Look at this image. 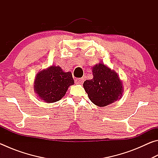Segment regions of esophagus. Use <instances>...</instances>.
I'll return each mask as SVG.
<instances>
[{
	"label": "esophagus",
	"instance_id": "obj_1",
	"mask_svg": "<svg viewBox=\"0 0 158 158\" xmlns=\"http://www.w3.org/2000/svg\"><path fill=\"white\" fill-rule=\"evenodd\" d=\"M84 78H78V79H76L74 81H75L76 84H82L83 83H84Z\"/></svg>",
	"mask_w": 158,
	"mask_h": 158
}]
</instances>
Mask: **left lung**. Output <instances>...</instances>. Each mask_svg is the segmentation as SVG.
<instances>
[{
    "mask_svg": "<svg viewBox=\"0 0 158 158\" xmlns=\"http://www.w3.org/2000/svg\"><path fill=\"white\" fill-rule=\"evenodd\" d=\"M93 77L85 80L83 86L90 100L100 107L120 100L123 93V85L118 73L102 63L92 68Z\"/></svg>",
    "mask_w": 158,
    "mask_h": 158,
    "instance_id": "obj_1",
    "label": "left lung"
}]
</instances>
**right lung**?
<instances>
[{"label": "right lung", "instance_id": "add662e5", "mask_svg": "<svg viewBox=\"0 0 158 158\" xmlns=\"http://www.w3.org/2000/svg\"><path fill=\"white\" fill-rule=\"evenodd\" d=\"M74 84L71 72H64L60 66L52 65L38 72L34 80L33 89L40 100L53 103L64 97Z\"/></svg>", "mask_w": 158, "mask_h": 158}]
</instances>
